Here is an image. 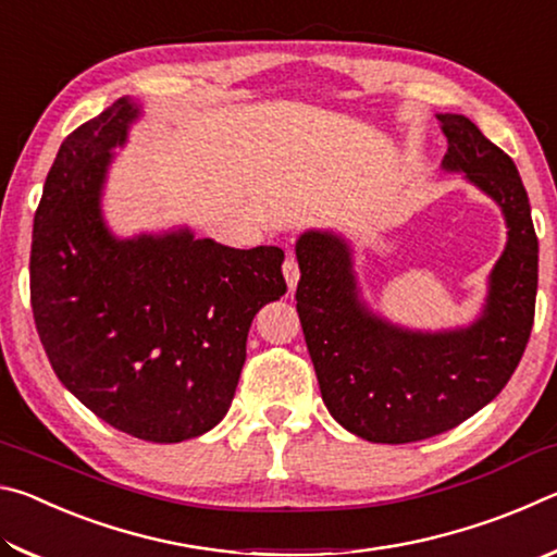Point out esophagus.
Segmentation results:
<instances>
[{"instance_id": "1", "label": "esophagus", "mask_w": 557, "mask_h": 557, "mask_svg": "<svg viewBox=\"0 0 557 557\" xmlns=\"http://www.w3.org/2000/svg\"><path fill=\"white\" fill-rule=\"evenodd\" d=\"M282 275H285V282H287L289 289L297 287V282H299V268H297L295 256H287L285 265H282Z\"/></svg>"}]
</instances>
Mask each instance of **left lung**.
<instances>
[{
  "label": "left lung",
  "mask_w": 557,
  "mask_h": 557,
  "mask_svg": "<svg viewBox=\"0 0 557 557\" xmlns=\"http://www.w3.org/2000/svg\"><path fill=\"white\" fill-rule=\"evenodd\" d=\"M447 137L442 172L461 174L506 223V245L469 324L414 329L363 297L351 238L309 228L297 238V312L319 391L351 435L405 445L447 432L492 403L511 379L533 329L539 238L513 159L457 112H437Z\"/></svg>",
  "instance_id": "obj_1"
}]
</instances>
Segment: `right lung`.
Listing matches in <instances>:
<instances>
[{
  "label": "right lung",
  "mask_w": 557,
  "mask_h": 557,
  "mask_svg": "<svg viewBox=\"0 0 557 557\" xmlns=\"http://www.w3.org/2000/svg\"><path fill=\"white\" fill-rule=\"evenodd\" d=\"M143 115L125 96L63 139L34 215L32 309L75 398L115 430L172 445L228 412L252 319L287 292L285 252L228 248L188 225L112 231L108 176Z\"/></svg>",
  "instance_id": "add662e5"
}]
</instances>
